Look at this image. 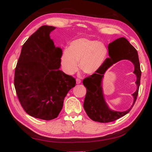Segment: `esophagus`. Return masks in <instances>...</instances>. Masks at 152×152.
I'll list each match as a JSON object with an SVG mask.
<instances>
[{
  "label": "esophagus",
  "mask_w": 152,
  "mask_h": 152,
  "mask_svg": "<svg viewBox=\"0 0 152 152\" xmlns=\"http://www.w3.org/2000/svg\"><path fill=\"white\" fill-rule=\"evenodd\" d=\"M76 83H77V84H80L81 83V80L80 79H76Z\"/></svg>",
  "instance_id": "esophagus-1"
}]
</instances>
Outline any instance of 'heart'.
<instances>
[{"instance_id":"obj_1","label":"heart","mask_w":152,"mask_h":152,"mask_svg":"<svg viewBox=\"0 0 152 152\" xmlns=\"http://www.w3.org/2000/svg\"><path fill=\"white\" fill-rule=\"evenodd\" d=\"M108 48L103 42L86 38L72 41L63 50L60 58L63 71L73 75L79 66L87 74H93L103 65L108 55Z\"/></svg>"}]
</instances>
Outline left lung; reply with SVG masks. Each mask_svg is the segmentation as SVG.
Segmentation results:
<instances>
[{"instance_id": "1", "label": "left lung", "mask_w": 152, "mask_h": 152, "mask_svg": "<svg viewBox=\"0 0 152 152\" xmlns=\"http://www.w3.org/2000/svg\"><path fill=\"white\" fill-rule=\"evenodd\" d=\"M108 48L110 58L105 59L103 65L96 73L85 78L83 80V84L87 88L84 102L85 111L92 120L103 123L114 121L129 112L138 94L141 75L137 50L126 38L121 37L115 40L108 44ZM123 59L130 61L134 65L135 70L133 72L137 76L135 83L137 89L132 95L134 101L132 107L126 111L118 112L110 109L105 102L102 81L104 73L107 69L113 64Z\"/></svg>"}]
</instances>
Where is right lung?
<instances>
[{
	"label": "right lung",
	"instance_id": "1",
	"mask_svg": "<svg viewBox=\"0 0 152 152\" xmlns=\"http://www.w3.org/2000/svg\"><path fill=\"white\" fill-rule=\"evenodd\" d=\"M56 27L44 25L22 46L15 73L20 102L30 116L49 121L56 118L68 92L76 84L72 76L59 70L62 49L50 38Z\"/></svg>",
	"mask_w": 152,
	"mask_h": 152
}]
</instances>
